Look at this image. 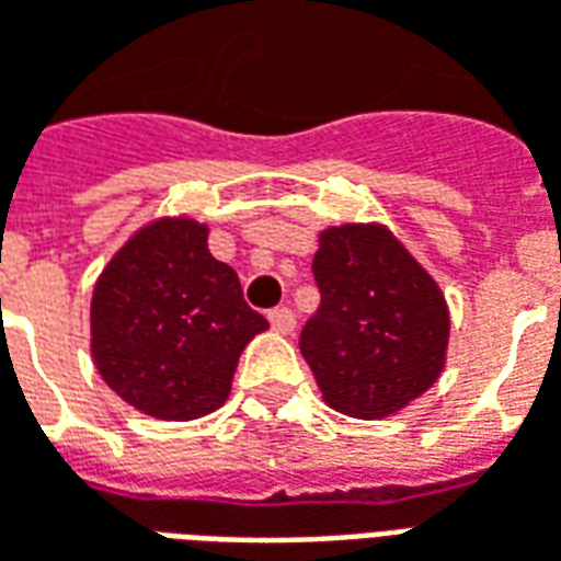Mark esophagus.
<instances>
[{
	"label": "esophagus",
	"instance_id": "34e87169",
	"mask_svg": "<svg viewBox=\"0 0 561 561\" xmlns=\"http://www.w3.org/2000/svg\"><path fill=\"white\" fill-rule=\"evenodd\" d=\"M267 318H270V324H273V330H279V333H291L294 324H297V316H294L288 306H276V309H270Z\"/></svg>",
	"mask_w": 561,
	"mask_h": 561
}]
</instances>
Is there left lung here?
Listing matches in <instances>:
<instances>
[{
  "label": "left lung",
  "mask_w": 561,
  "mask_h": 561,
  "mask_svg": "<svg viewBox=\"0 0 561 561\" xmlns=\"http://www.w3.org/2000/svg\"><path fill=\"white\" fill-rule=\"evenodd\" d=\"M312 276L321 306L300 352L330 409L373 421L435 385L450 333L445 297L388 228H328Z\"/></svg>",
  "instance_id": "left-lung-1"
}]
</instances>
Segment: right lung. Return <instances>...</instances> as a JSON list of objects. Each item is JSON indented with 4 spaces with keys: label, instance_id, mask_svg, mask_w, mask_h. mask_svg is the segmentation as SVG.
<instances>
[{
    "label": "right lung",
    "instance_id": "right-lung-1",
    "mask_svg": "<svg viewBox=\"0 0 561 561\" xmlns=\"http://www.w3.org/2000/svg\"><path fill=\"white\" fill-rule=\"evenodd\" d=\"M267 330L240 279L209 255L207 228L161 219L107 264L92 294V357L128 405L195 421L228 400L237 357Z\"/></svg>",
    "mask_w": 561,
    "mask_h": 561
}]
</instances>
